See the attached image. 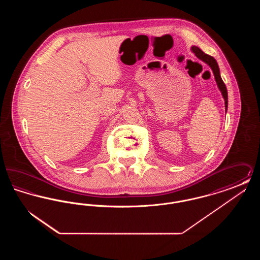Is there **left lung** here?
Returning a JSON list of instances; mask_svg holds the SVG:
<instances>
[{
  "label": "left lung",
  "instance_id": "1",
  "mask_svg": "<svg viewBox=\"0 0 260 260\" xmlns=\"http://www.w3.org/2000/svg\"><path fill=\"white\" fill-rule=\"evenodd\" d=\"M191 51L193 53H195V55L198 57L200 60L207 63L210 67V69L212 70V73L214 76V79H215V82H216V85L219 88L221 94H222V98L224 99V104H225V111H227V108H228V94H227V88L225 84L223 83L222 79H221V76H220V71H219V67H218V64L216 60L210 56L209 54L205 53L202 50H200L198 47L196 46H193L191 47Z\"/></svg>",
  "mask_w": 260,
  "mask_h": 260
}]
</instances>
